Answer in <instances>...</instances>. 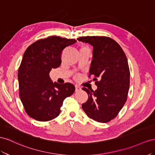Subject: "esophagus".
<instances>
[{
    "instance_id": "34e87169",
    "label": "esophagus",
    "mask_w": 155,
    "mask_h": 155,
    "mask_svg": "<svg viewBox=\"0 0 155 155\" xmlns=\"http://www.w3.org/2000/svg\"><path fill=\"white\" fill-rule=\"evenodd\" d=\"M81 90V87L79 86H78V85H76L75 86V91H80Z\"/></svg>"
}]
</instances>
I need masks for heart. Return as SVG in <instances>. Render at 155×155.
<instances>
[{
    "instance_id": "obj_1",
    "label": "heart",
    "mask_w": 155,
    "mask_h": 155,
    "mask_svg": "<svg viewBox=\"0 0 155 155\" xmlns=\"http://www.w3.org/2000/svg\"><path fill=\"white\" fill-rule=\"evenodd\" d=\"M84 48H82V49H84Z\"/></svg>"
}]
</instances>
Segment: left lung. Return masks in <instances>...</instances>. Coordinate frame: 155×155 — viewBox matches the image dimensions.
Instances as JSON below:
<instances>
[{
	"instance_id": "left-lung-1",
	"label": "left lung",
	"mask_w": 155,
	"mask_h": 155,
	"mask_svg": "<svg viewBox=\"0 0 155 155\" xmlns=\"http://www.w3.org/2000/svg\"><path fill=\"white\" fill-rule=\"evenodd\" d=\"M77 40L93 46L89 76L95 77L97 86L95 91L82 87L88 95L82 109L94 120L107 123L117 116L127 101L130 71L126 55L120 45L108 37H80Z\"/></svg>"
}]
</instances>
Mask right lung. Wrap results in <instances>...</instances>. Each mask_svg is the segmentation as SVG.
<instances>
[{
	"label": "right lung",
	"instance_id": "add662e5",
	"mask_svg": "<svg viewBox=\"0 0 155 155\" xmlns=\"http://www.w3.org/2000/svg\"><path fill=\"white\" fill-rule=\"evenodd\" d=\"M76 42L74 39L51 36L26 48L17 75L20 99L30 117L40 121L58 117L64 100L74 93L73 84L52 82L49 73L60 65L64 48Z\"/></svg>",
	"mask_w": 155,
	"mask_h": 155
}]
</instances>
